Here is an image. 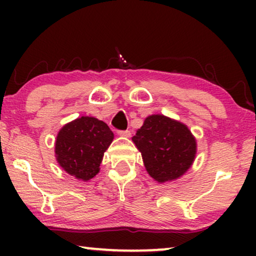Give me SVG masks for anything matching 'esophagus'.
<instances>
[{"label": "esophagus", "mask_w": 256, "mask_h": 256, "mask_svg": "<svg viewBox=\"0 0 256 256\" xmlns=\"http://www.w3.org/2000/svg\"><path fill=\"white\" fill-rule=\"evenodd\" d=\"M118 134L122 136V138H130L132 132H130V130H120V132H118Z\"/></svg>", "instance_id": "34e87169"}]
</instances>
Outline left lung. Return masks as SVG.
<instances>
[{
	"label": "left lung",
	"mask_w": 256,
	"mask_h": 256,
	"mask_svg": "<svg viewBox=\"0 0 256 256\" xmlns=\"http://www.w3.org/2000/svg\"><path fill=\"white\" fill-rule=\"evenodd\" d=\"M132 140L141 152L146 172L160 184L183 176L197 154V141L188 126L163 114L146 118Z\"/></svg>",
	"instance_id": "left-lung-1"
}]
</instances>
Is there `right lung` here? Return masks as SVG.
Returning a JSON list of instances; mask_svg holds the SVG:
<instances>
[{
  "label": "right lung",
  "instance_id": "add662e5",
  "mask_svg": "<svg viewBox=\"0 0 256 256\" xmlns=\"http://www.w3.org/2000/svg\"><path fill=\"white\" fill-rule=\"evenodd\" d=\"M113 140V132L104 121L93 116L78 118L58 132L56 160L68 174L87 182L100 171L104 154Z\"/></svg>",
  "mask_w": 256,
  "mask_h": 256
}]
</instances>
